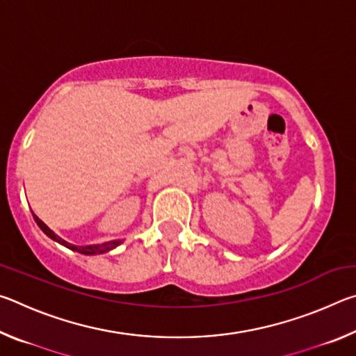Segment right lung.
I'll list each match as a JSON object with an SVG mask.
<instances>
[{"label": "right lung", "instance_id": "obj_1", "mask_svg": "<svg viewBox=\"0 0 356 356\" xmlns=\"http://www.w3.org/2000/svg\"><path fill=\"white\" fill-rule=\"evenodd\" d=\"M33 216H34V221L38 222V226L42 229V231H44L48 237H50L51 240H55V242H58V243H61V245H64V246H67L69 250H72V251H78V252H81V254H86V256H94V254H102V252H106V251H110V250H113V248H116L118 245H120L122 242H120V240H113V242H105V243H99V245H84V246H76V245H72V243H69V242H65V240H63L61 237H58L55 232L51 231L50 227H48L44 221L42 220H39L38 216H35L34 213H33Z\"/></svg>", "mask_w": 356, "mask_h": 356}]
</instances>
